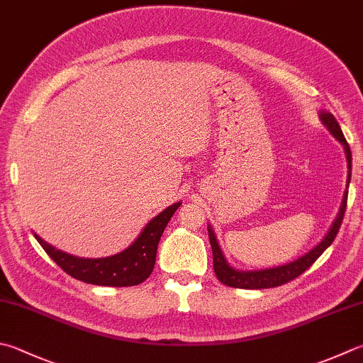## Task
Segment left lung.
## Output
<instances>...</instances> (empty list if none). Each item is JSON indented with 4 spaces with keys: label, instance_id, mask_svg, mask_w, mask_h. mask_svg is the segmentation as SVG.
<instances>
[{
    "label": "left lung",
    "instance_id": "1",
    "mask_svg": "<svg viewBox=\"0 0 363 363\" xmlns=\"http://www.w3.org/2000/svg\"><path fill=\"white\" fill-rule=\"evenodd\" d=\"M320 120L324 121V125L329 128V131L335 135V138H337L345 145L347 164H350V169H351L352 158H351L350 143L346 142L343 131H341V128L337 123V120H335L333 115L329 112L320 113ZM350 180H351V175H350V179H347V183H350ZM346 203H347V193H345V199H343V203H341V208H340L337 220L333 221L329 234L324 237L323 242H320L318 246H314V248L310 252H306L305 256L298 257L297 261L289 262V264L281 265V267H275V269L255 270V272H242V270L232 269V267L225 262L220 245H218V242H216L213 230H211V228L208 225V238H210L211 251H213V270H215L216 278L225 286H230V288H240V289L277 288V286H281V284L292 281V279H296L297 277L302 275L306 269H310V267L314 264V261H316V259L332 245V242L335 240V237H337L338 230L341 228V223H343Z\"/></svg>",
    "mask_w": 363,
    "mask_h": 363
}]
</instances>
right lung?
<instances>
[{"label":"right lung","instance_id":"right-lung-1","mask_svg":"<svg viewBox=\"0 0 363 363\" xmlns=\"http://www.w3.org/2000/svg\"><path fill=\"white\" fill-rule=\"evenodd\" d=\"M182 202H177L161 211L158 216L147 224V228L142 230L138 240L129 248L111 257H75L60 250H55L39 235L34 234V237H36V240L50 256V259H53V262L60 269H63L67 275L79 279V281L96 286L126 288V286L140 284L152 275L156 261V250H158L162 232Z\"/></svg>","mask_w":363,"mask_h":363}]
</instances>
